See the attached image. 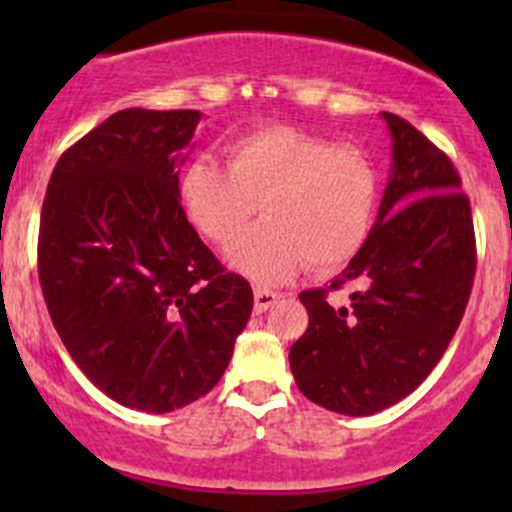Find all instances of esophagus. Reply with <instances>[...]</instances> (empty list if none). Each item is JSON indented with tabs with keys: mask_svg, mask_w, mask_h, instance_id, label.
<instances>
[{
	"mask_svg": "<svg viewBox=\"0 0 512 512\" xmlns=\"http://www.w3.org/2000/svg\"><path fill=\"white\" fill-rule=\"evenodd\" d=\"M282 299L280 292H272V289L257 287L255 289V312H267L270 307H275Z\"/></svg>",
	"mask_w": 512,
	"mask_h": 512,
	"instance_id": "1",
	"label": "esophagus"
}]
</instances>
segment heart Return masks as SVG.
<instances>
[{
	"mask_svg": "<svg viewBox=\"0 0 512 512\" xmlns=\"http://www.w3.org/2000/svg\"><path fill=\"white\" fill-rule=\"evenodd\" d=\"M227 168L190 160L178 178L188 223L215 245H230L257 213L267 215L230 250L257 282H282L309 262L314 272L347 265L374 225L376 170L364 151L292 126L242 133L225 148Z\"/></svg>",
	"mask_w": 512,
	"mask_h": 512,
	"instance_id": "obj_1",
	"label": "heart"
}]
</instances>
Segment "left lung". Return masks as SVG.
Segmentation results:
<instances>
[{
  "label": "left lung",
  "mask_w": 512,
  "mask_h": 512,
  "mask_svg": "<svg viewBox=\"0 0 512 512\" xmlns=\"http://www.w3.org/2000/svg\"><path fill=\"white\" fill-rule=\"evenodd\" d=\"M391 173L364 247L329 289L299 294L309 327L289 349L299 391L344 416L389 409L431 374L451 344L476 275L471 203L443 151L396 113Z\"/></svg>",
  "instance_id": "left-lung-1"
}]
</instances>
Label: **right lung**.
<instances>
[{
	"label": "right lung",
	"mask_w": 512,
	"mask_h": 512,
	"mask_svg": "<svg viewBox=\"0 0 512 512\" xmlns=\"http://www.w3.org/2000/svg\"><path fill=\"white\" fill-rule=\"evenodd\" d=\"M200 111L126 108L56 163L39 280L71 359L121 406L168 414L208 394L252 312L178 200Z\"/></svg>",
	"instance_id": "obj_1"
}]
</instances>
